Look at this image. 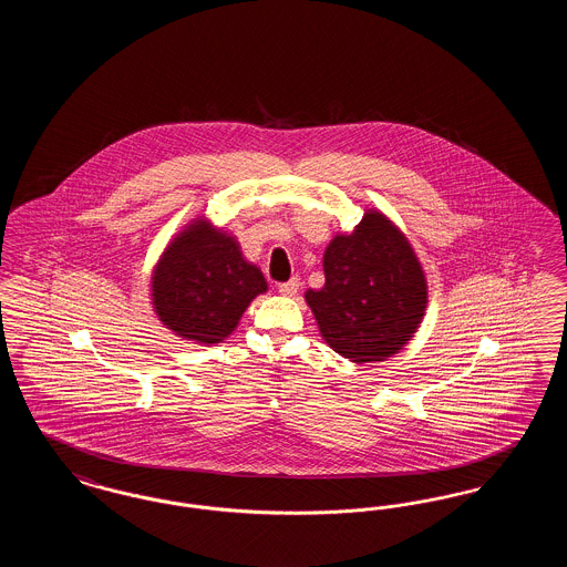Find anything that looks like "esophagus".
<instances>
[{
    "instance_id": "esophagus-1",
    "label": "esophagus",
    "mask_w": 567,
    "mask_h": 567,
    "mask_svg": "<svg viewBox=\"0 0 567 567\" xmlns=\"http://www.w3.org/2000/svg\"><path fill=\"white\" fill-rule=\"evenodd\" d=\"M297 289H299V278H291V280L280 282V285H278V293L285 297L296 296Z\"/></svg>"
}]
</instances>
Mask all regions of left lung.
I'll list each match as a JSON object with an SVG mask.
<instances>
[{
  "label": "left lung",
  "instance_id": "1",
  "mask_svg": "<svg viewBox=\"0 0 567 567\" xmlns=\"http://www.w3.org/2000/svg\"><path fill=\"white\" fill-rule=\"evenodd\" d=\"M324 287L306 301L324 342L354 363L404 349L427 308V280L404 234L378 210L324 250Z\"/></svg>",
  "mask_w": 567,
  "mask_h": 567
}]
</instances>
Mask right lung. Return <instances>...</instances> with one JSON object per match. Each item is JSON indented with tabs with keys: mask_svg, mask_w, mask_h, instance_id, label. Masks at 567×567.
<instances>
[{
	"mask_svg": "<svg viewBox=\"0 0 567 567\" xmlns=\"http://www.w3.org/2000/svg\"><path fill=\"white\" fill-rule=\"evenodd\" d=\"M153 308L167 329L197 344H218L250 301L268 291L240 244L206 218L187 225L163 250L153 278Z\"/></svg>",
	"mask_w": 567,
	"mask_h": 567,
	"instance_id": "add662e5",
	"label": "right lung"
}]
</instances>
